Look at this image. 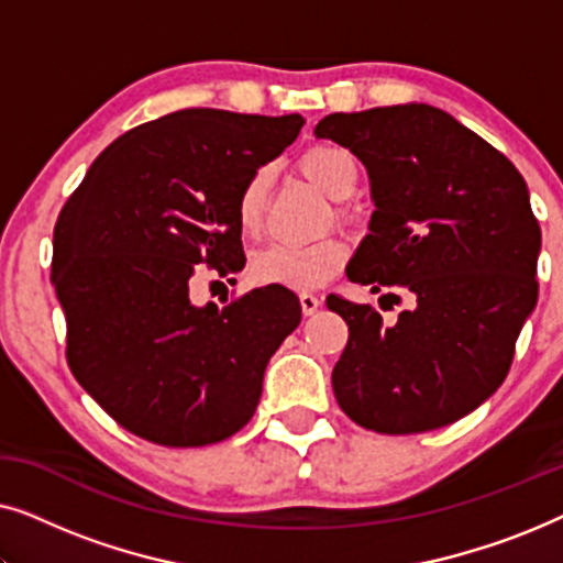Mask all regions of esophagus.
<instances>
[{"mask_svg": "<svg viewBox=\"0 0 563 563\" xmlns=\"http://www.w3.org/2000/svg\"><path fill=\"white\" fill-rule=\"evenodd\" d=\"M299 305H302V312L307 314V318H310V314L320 310L322 299L318 295H310V291H302V295H299Z\"/></svg>", "mask_w": 563, "mask_h": 563, "instance_id": "1", "label": "esophagus"}]
</instances>
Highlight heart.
<instances>
[{"label": "heart", "mask_w": 563, "mask_h": 563, "mask_svg": "<svg viewBox=\"0 0 563 563\" xmlns=\"http://www.w3.org/2000/svg\"><path fill=\"white\" fill-rule=\"evenodd\" d=\"M299 172L314 184L322 195L335 202L349 199L356 191L358 166L353 156L341 145L320 143L312 145L299 158ZM272 174L268 168H258L243 184L238 195L235 218L243 233H256L264 220L266 191ZM345 264V245L335 238L318 243H268L251 256V276L258 284H276L289 289H318L328 279H333L338 268Z\"/></svg>", "instance_id": "b5f03b06"}]
</instances>
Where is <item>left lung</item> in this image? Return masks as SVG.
I'll return each instance as SVG.
<instances>
[{"label": "left lung", "instance_id": "left-lung-1", "mask_svg": "<svg viewBox=\"0 0 563 563\" xmlns=\"http://www.w3.org/2000/svg\"><path fill=\"white\" fill-rule=\"evenodd\" d=\"M314 137L366 166L374 212L351 282L410 310L395 325L330 295L349 322L333 368L341 410L387 435L426 433L474 412L505 382L536 310L541 228L518 168L430 104L335 112Z\"/></svg>", "mask_w": 563, "mask_h": 563}]
</instances>
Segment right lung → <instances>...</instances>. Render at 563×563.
Here are the masks:
<instances>
[{"mask_svg":"<svg viewBox=\"0 0 563 563\" xmlns=\"http://www.w3.org/2000/svg\"><path fill=\"white\" fill-rule=\"evenodd\" d=\"M302 114L179 110L107 145L53 230L68 366L130 433L172 449L225 441L256 412L264 372L302 307L287 287L195 305L199 264L245 266L238 195Z\"/></svg>","mask_w":563,"mask_h":563,"instance_id":"right-lung-1","label":"right lung"}]
</instances>
